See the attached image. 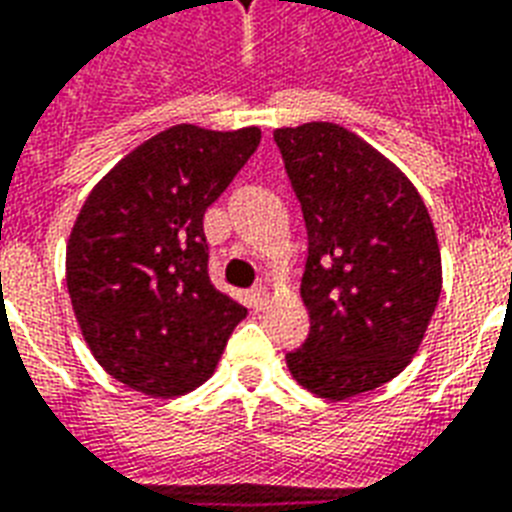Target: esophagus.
<instances>
[{
    "instance_id": "34e87169",
    "label": "esophagus",
    "mask_w": 512,
    "mask_h": 512,
    "mask_svg": "<svg viewBox=\"0 0 512 512\" xmlns=\"http://www.w3.org/2000/svg\"><path fill=\"white\" fill-rule=\"evenodd\" d=\"M249 303H252V308H255V311L265 308V303H268V290H265L263 284H257L255 290L249 292Z\"/></svg>"
}]
</instances>
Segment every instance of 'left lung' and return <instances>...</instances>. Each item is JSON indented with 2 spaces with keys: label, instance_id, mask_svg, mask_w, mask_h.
Instances as JSON below:
<instances>
[{
  "label": "left lung",
  "instance_id": "1",
  "mask_svg": "<svg viewBox=\"0 0 512 512\" xmlns=\"http://www.w3.org/2000/svg\"><path fill=\"white\" fill-rule=\"evenodd\" d=\"M306 222L300 295L311 330L287 368L300 386L346 400L411 362L440 298L427 206L395 163L335 123L276 128Z\"/></svg>",
  "mask_w": 512,
  "mask_h": 512
}]
</instances>
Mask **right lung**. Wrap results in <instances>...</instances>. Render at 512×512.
<instances>
[{
  "label": "right lung",
  "instance_id": "obj_1",
  "mask_svg": "<svg viewBox=\"0 0 512 512\" xmlns=\"http://www.w3.org/2000/svg\"><path fill=\"white\" fill-rule=\"evenodd\" d=\"M260 128L174 126L139 144L85 198L66 287L93 357L152 397L212 376L247 308L209 282L206 209L244 169Z\"/></svg>",
  "mask_w": 512,
  "mask_h": 512
}]
</instances>
